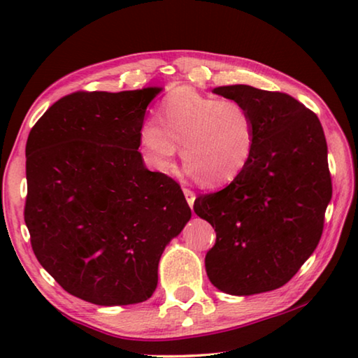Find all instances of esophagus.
Returning a JSON list of instances; mask_svg holds the SVG:
<instances>
[{
    "instance_id": "obj_1",
    "label": "esophagus",
    "mask_w": 358,
    "mask_h": 358,
    "mask_svg": "<svg viewBox=\"0 0 358 358\" xmlns=\"http://www.w3.org/2000/svg\"><path fill=\"white\" fill-rule=\"evenodd\" d=\"M183 192H185V197H186V202L189 203V207L192 208L194 205V201H196V194H194L191 189H186V187H183Z\"/></svg>"
}]
</instances>
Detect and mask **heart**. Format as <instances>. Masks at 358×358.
<instances>
[{"instance_id": "obj_1", "label": "heart", "mask_w": 358, "mask_h": 358, "mask_svg": "<svg viewBox=\"0 0 358 358\" xmlns=\"http://www.w3.org/2000/svg\"><path fill=\"white\" fill-rule=\"evenodd\" d=\"M147 161L169 172L181 145V157L199 185L217 187L234 181L251 162L256 147L254 120L234 99H220L181 87L161 101L156 121L141 128Z\"/></svg>"}]
</instances>
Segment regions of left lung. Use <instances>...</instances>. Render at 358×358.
Segmentation results:
<instances>
[{"instance_id":"left-lung-1","label":"left lung","mask_w":358,"mask_h":358,"mask_svg":"<svg viewBox=\"0 0 358 358\" xmlns=\"http://www.w3.org/2000/svg\"><path fill=\"white\" fill-rule=\"evenodd\" d=\"M213 93L248 108L256 147L232 183L194 202L196 215L216 232L205 270L224 294L268 292L300 270L322 235L331 199L324 129L289 94L250 85L217 87Z\"/></svg>"}]
</instances>
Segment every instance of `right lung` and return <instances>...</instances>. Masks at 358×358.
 I'll list each match as a JSON object with an SVG mask.
<instances>
[{
    "instance_id": "1",
    "label": "right lung",
    "mask_w": 358,
    "mask_h": 358,
    "mask_svg": "<svg viewBox=\"0 0 358 358\" xmlns=\"http://www.w3.org/2000/svg\"><path fill=\"white\" fill-rule=\"evenodd\" d=\"M161 92L64 96L28 136L33 251L66 292L93 305L148 300L162 252L191 220L177 181L148 171L138 151L145 112Z\"/></svg>"
}]
</instances>
